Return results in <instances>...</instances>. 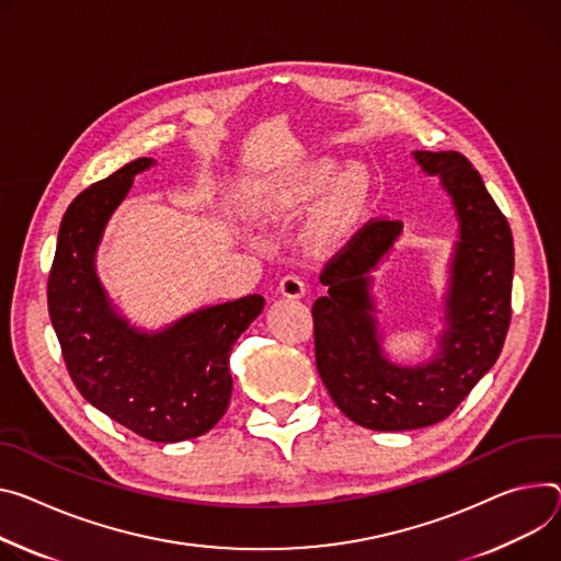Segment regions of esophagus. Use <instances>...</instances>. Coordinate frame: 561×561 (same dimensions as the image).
<instances>
[{"mask_svg":"<svg viewBox=\"0 0 561 561\" xmlns=\"http://www.w3.org/2000/svg\"><path fill=\"white\" fill-rule=\"evenodd\" d=\"M279 293L284 297H290V299H297V297H304V293H307V286H304V279L297 277V275H286L282 282H279Z\"/></svg>","mask_w":561,"mask_h":561,"instance_id":"obj_1","label":"esophagus"}]
</instances>
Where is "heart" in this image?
Returning <instances> with one entry per match:
<instances>
[{
    "mask_svg": "<svg viewBox=\"0 0 561 561\" xmlns=\"http://www.w3.org/2000/svg\"><path fill=\"white\" fill-rule=\"evenodd\" d=\"M333 174L335 163L324 159L275 181L260 196L254 215L266 221L295 217L327 190ZM367 190L363 168H348L333 181L307 230V241L316 252H333L346 241L363 213Z\"/></svg>",
    "mask_w": 561,
    "mask_h": 561,
    "instance_id": "heart-1",
    "label": "heart"
}]
</instances>
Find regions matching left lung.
<instances>
[{
  "label": "left lung",
  "mask_w": 561,
  "mask_h": 561,
  "mask_svg": "<svg viewBox=\"0 0 561 561\" xmlns=\"http://www.w3.org/2000/svg\"><path fill=\"white\" fill-rule=\"evenodd\" d=\"M438 176L458 219L449 262L445 329L425 365H393L380 344L369 273L391 250L402 221L374 219L324 266L329 295L313 304L316 365L340 412L367 430H421L447 419L492 369L511 327L513 232L479 172L458 151H414Z\"/></svg>",
  "instance_id": "left-lung-1"
}]
</instances>
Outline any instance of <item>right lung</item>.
Returning <instances> with one entry per match:
<instances>
[{
    "label": "right lung",
    "mask_w": 561,
    "mask_h": 561,
    "mask_svg": "<svg viewBox=\"0 0 561 561\" xmlns=\"http://www.w3.org/2000/svg\"><path fill=\"white\" fill-rule=\"evenodd\" d=\"M151 165L154 159H136L73 198L46 295L65 365L84 400L147 440L179 443L210 432L226 414L228 355L264 311V297L198 309L151 333L114 309L95 273V250L134 176Z\"/></svg>",
    "instance_id": "1"
}]
</instances>
